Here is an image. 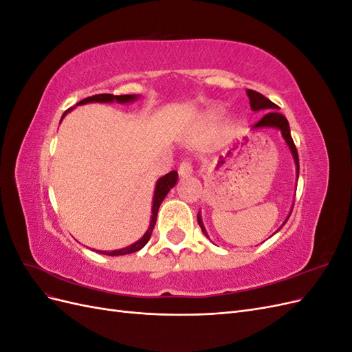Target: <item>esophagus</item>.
<instances>
[{
	"mask_svg": "<svg viewBox=\"0 0 352 352\" xmlns=\"http://www.w3.org/2000/svg\"><path fill=\"white\" fill-rule=\"evenodd\" d=\"M192 163L189 162V160H184L182 163L179 164V175L182 177H186V176H190L192 175Z\"/></svg>",
	"mask_w": 352,
	"mask_h": 352,
	"instance_id": "esophagus-1",
	"label": "esophagus"
}]
</instances>
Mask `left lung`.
I'll use <instances>...</instances> for the list:
<instances>
[{
	"mask_svg": "<svg viewBox=\"0 0 352 352\" xmlns=\"http://www.w3.org/2000/svg\"><path fill=\"white\" fill-rule=\"evenodd\" d=\"M247 94H248V97H250V105H251V109L254 111H260V110L261 111H267L252 127H254V129H255V127H278V129L282 132L283 140L286 141L287 146H289V150H291V153L294 155L295 164H296V175H300V160H298V151H296V146H295L294 140H292V136H291L289 123H287L286 117L282 113L278 111V109H279L278 105H276L274 102H272L269 98H265L263 94H260L257 91H252V89H248ZM197 219H198V225H199L202 233H204V235L208 238L207 232H206V228H204V225H202V220H201L199 212H198V217ZM287 219H289V216H287ZM287 219H286V221H287Z\"/></svg>",
	"mask_w": 352,
	"mask_h": 352,
	"instance_id": "left-lung-1",
	"label": "left lung"
}]
</instances>
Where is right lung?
<instances>
[{
  "instance_id": "right-lung-1",
  "label": "right lung",
  "mask_w": 352,
  "mask_h": 352,
  "mask_svg": "<svg viewBox=\"0 0 352 352\" xmlns=\"http://www.w3.org/2000/svg\"><path fill=\"white\" fill-rule=\"evenodd\" d=\"M136 100V95H113V94H97V95H92V97H88L85 98L82 101L78 102L79 104H87V102H113V101H117V102H129V101H133ZM72 109H69L67 111H70ZM67 111H65V114H67ZM65 114H63V117H65ZM177 182V172H170L167 173L166 176L160 177L157 180V185H155V192H154V201H153V216H151V223H150V228H148V230L145 232V235L132 245H129L127 248H123V250H117V251H98L100 254H105V255H124V254H132V252H136L140 251L141 248H144L146 242L150 241L151 238V233H153V229L155 226V220H157V212H158V208L160 206H162L163 199L166 198V195L168 194V190L172 189Z\"/></svg>"
}]
</instances>
